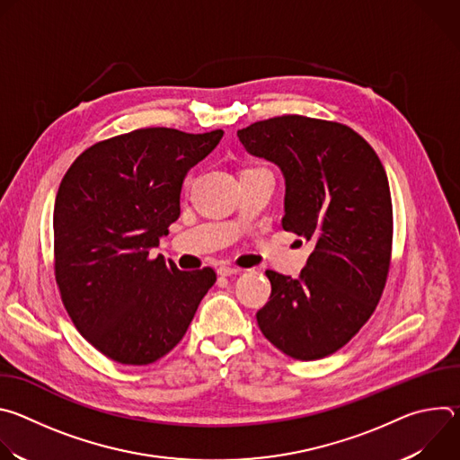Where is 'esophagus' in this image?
<instances>
[{"mask_svg":"<svg viewBox=\"0 0 460 460\" xmlns=\"http://www.w3.org/2000/svg\"><path fill=\"white\" fill-rule=\"evenodd\" d=\"M240 270H236V268H231V266H220L218 270H217V273L220 275V277H233V275H236Z\"/></svg>","mask_w":460,"mask_h":460,"instance_id":"1","label":"esophagus"}]
</instances>
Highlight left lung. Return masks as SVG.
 I'll return each mask as SVG.
<instances>
[{"mask_svg": "<svg viewBox=\"0 0 460 460\" xmlns=\"http://www.w3.org/2000/svg\"><path fill=\"white\" fill-rule=\"evenodd\" d=\"M236 135L249 155L280 169L282 227L314 245L298 279L266 271L271 296L256 313L260 332L296 360L332 355L358 333L385 286L393 238L385 171L371 146L337 121L288 114Z\"/></svg>", "mask_w": 460, "mask_h": 460, "instance_id": "obj_1", "label": "left lung"}]
</instances>
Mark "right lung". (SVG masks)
<instances>
[{
	"mask_svg": "<svg viewBox=\"0 0 460 460\" xmlns=\"http://www.w3.org/2000/svg\"><path fill=\"white\" fill-rule=\"evenodd\" d=\"M224 130L149 127L89 147L65 172L54 204V273L78 332L105 357L153 364L185 335L217 282L180 271L151 249L180 217L187 171Z\"/></svg>",
	"mask_w": 460,
	"mask_h": 460,
	"instance_id": "1",
	"label": "right lung"
}]
</instances>
